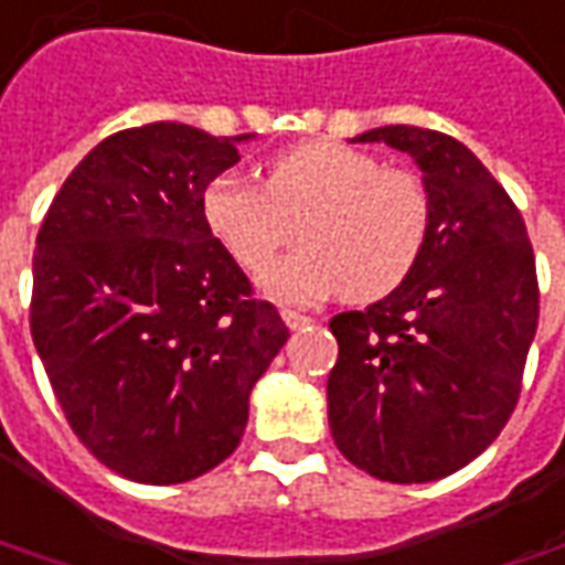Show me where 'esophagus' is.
<instances>
[{
    "label": "esophagus",
    "mask_w": 565,
    "mask_h": 565,
    "mask_svg": "<svg viewBox=\"0 0 565 565\" xmlns=\"http://www.w3.org/2000/svg\"><path fill=\"white\" fill-rule=\"evenodd\" d=\"M281 318H284V324H287V328H290V331H297V328H302V324H309V321H312V318H309V315L294 312V309H284Z\"/></svg>",
    "instance_id": "obj_1"
}]
</instances>
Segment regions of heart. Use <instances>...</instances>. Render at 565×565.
<instances>
[{
	"mask_svg": "<svg viewBox=\"0 0 565 565\" xmlns=\"http://www.w3.org/2000/svg\"><path fill=\"white\" fill-rule=\"evenodd\" d=\"M201 213L210 234L250 275L294 241L299 225L306 247L263 275L271 299L315 302L343 294L374 302L412 278L427 250L433 203L417 172L318 138L271 157L263 188L216 175L203 188Z\"/></svg>",
	"mask_w": 565,
	"mask_h": 565,
	"instance_id": "heart-1",
	"label": "heart"
}]
</instances>
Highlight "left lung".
Here are the masks:
<instances>
[{
  "mask_svg": "<svg viewBox=\"0 0 565 565\" xmlns=\"http://www.w3.org/2000/svg\"><path fill=\"white\" fill-rule=\"evenodd\" d=\"M355 141L412 153L433 203L412 278L331 318L328 420L337 448L383 482H433L498 439L523 390L539 278L510 194L458 138L380 126Z\"/></svg>",
  "mask_w": 565,
  "mask_h": 565,
  "instance_id": "left-lung-1",
  "label": "left lung"
}]
</instances>
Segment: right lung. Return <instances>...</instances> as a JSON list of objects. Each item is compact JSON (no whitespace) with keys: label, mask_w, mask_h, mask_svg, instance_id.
Wrapping results in <instances>:
<instances>
[{"label":"right lung","mask_w":565,"mask_h":565,"mask_svg":"<svg viewBox=\"0 0 565 565\" xmlns=\"http://www.w3.org/2000/svg\"><path fill=\"white\" fill-rule=\"evenodd\" d=\"M247 138L185 122L114 132L36 234L33 343L79 443L126 479L172 486L228 458L290 337L201 213Z\"/></svg>","instance_id":"1"}]
</instances>
